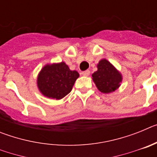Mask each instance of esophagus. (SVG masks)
<instances>
[{"instance_id":"1","label":"esophagus","mask_w":157,"mask_h":157,"mask_svg":"<svg viewBox=\"0 0 157 157\" xmlns=\"http://www.w3.org/2000/svg\"><path fill=\"white\" fill-rule=\"evenodd\" d=\"M90 71L89 70L82 72V75L83 76H89V75H90Z\"/></svg>"}]
</instances>
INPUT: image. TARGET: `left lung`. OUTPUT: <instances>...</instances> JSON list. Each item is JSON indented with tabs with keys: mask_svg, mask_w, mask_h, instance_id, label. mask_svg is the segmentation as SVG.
<instances>
[{
	"mask_svg": "<svg viewBox=\"0 0 157 157\" xmlns=\"http://www.w3.org/2000/svg\"><path fill=\"white\" fill-rule=\"evenodd\" d=\"M98 71L92 75V79L98 90L103 94H110L121 85L123 75L106 59H102L97 65Z\"/></svg>",
	"mask_w": 157,
	"mask_h": 157,
	"instance_id": "1",
	"label": "left lung"
}]
</instances>
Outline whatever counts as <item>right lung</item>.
<instances>
[{
	"mask_svg": "<svg viewBox=\"0 0 157 157\" xmlns=\"http://www.w3.org/2000/svg\"><path fill=\"white\" fill-rule=\"evenodd\" d=\"M79 74L64 62L47 63L37 75V86L43 96L60 100L71 91Z\"/></svg>",
	"mask_w": 157,
	"mask_h": 157,
	"instance_id": "right-lung-1",
	"label": "right lung"
}]
</instances>
